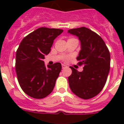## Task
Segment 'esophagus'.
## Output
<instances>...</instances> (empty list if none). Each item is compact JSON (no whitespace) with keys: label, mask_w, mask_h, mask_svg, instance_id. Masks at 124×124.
I'll return each instance as SVG.
<instances>
[{"label":"esophagus","mask_w":124,"mask_h":124,"mask_svg":"<svg viewBox=\"0 0 124 124\" xmlns=\"http://www.w3.org/2000/svg\"><path fill=\"white\" fill-rule=\"evenodd\" d=\"M66 67V66L64 65V64H62V68L64 69V68H65Z\"/></svg>","instance_id":"obj_1"}]
</instances>
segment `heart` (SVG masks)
<instances>
[{
    "mask_svg": "<svg viewBox=\"0 0 124 124\" xmlns=\"http://www.w3.org/2000/svg\"><path fill=\"white\" fill-rule=\"evenodd\" d=\"M72 39H74V38H70V39H69V40H72Z\"/></svg>",
    "mask_w": 124,
    "mask_h": 124,
    "instance_id": "1",
    "label": "heart"
}]
</instances>
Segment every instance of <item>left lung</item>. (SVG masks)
Instances as JSON below:
<instances>
[{
    "mask_svg": "<svg viewBox=\"0 0 124 124\" xmlns=\"http://www.w3.org/2000/svg\"><path fill=\"white\" fill-rule=\"evenodd\" d=\"M68 32L78 37L81 50L76 59L78 65H83L81 72L70 66V87L80 98L91 99L97 96L106 84L110 70V53L101 37L89 28H73Z\"/></svg>",
    "mask_w": 124,
    "mask_h": 124,
    "instance_id": "left-lung-1",
    "label": "left lung"
}]
</instances>
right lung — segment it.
<instances>
[{"label":"right lung","instance_id":"1","mask_svg":"<svg viewBox=\"0 0 124 124\" xmlns=\"http://www.w3.org/2000/svg\"><path fill=\"white\" fill-rule=\"evenodd\" d=\"M63 30L41 27L21 41L16 52L15 70L24 93L35 99L48 96L61 70L60 63L46 67L43 59L49 54L53 41Z\"/></svg>","mask_w":124,"mask_h":124}]
</instances>
